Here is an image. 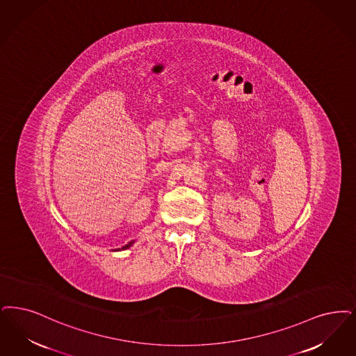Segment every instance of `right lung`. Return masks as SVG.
Here are the masks:
<instances>
[{"label":"right lung","mask_w":356,"mask_h":356,"mask_svg":"<svg viewBox=\"0 0 356 356\" xmlns=\"http://www.w3.org/2000/svg\"><path fill=\"white\" fill-rule=\"evenodd\" d=\"M134 242H135V241L128 242L127 245H124V246H123V248H122V249H123V250H124V249H128V248H129V246H132V243H134ZM119 250H120V249H119Z\"/></svg>","instance_id":"1"}]
</instances>
